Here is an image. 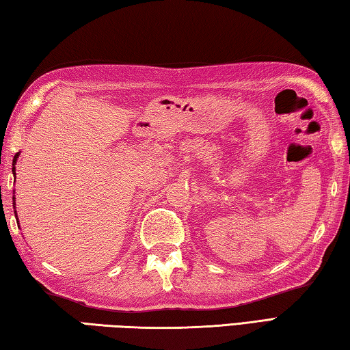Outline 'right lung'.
Listing matches in <instances>:
<instances>
[{
    "instance_id": "right-lung-1",
    "label": "right lung",
    "mask_w": 350,
    "mask_h": 350,
    "mask_svg": "<svg viewBox=\"0 0 350 350\" xmlns=\"http://www.w3.org/2000/svg\"><path fill=\"white\" fill-rule=\"evenodd\" d=\"M18 156H19V153H16V154H15V157H13V163H16ZM12 171H13V174H15V167L12 168ZM13 200H15V197H13ZM13 204H15V203H13ZM15 217H16V211H15Z\"/></svg>"
}]
</instances>
